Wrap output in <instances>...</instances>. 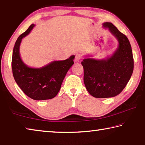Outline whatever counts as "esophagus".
Listing matches in <instances>:
<instances>
[{
    "instance_id": "esophagus-1",
    "label": "esophagus",
    "mask_w": 145,
    "mask_h": 145,
    "mask_svg": "<svg viewBox=\"0 0 145 145\" xmlns=\"http://www.w3.org/2000/svg\"><path fill=\"white\" fill-rule=\"evenodd\" d=\"M81 60V56L79 55H76L75 58V62H80Z\"/></svg>"
}]
</instances>
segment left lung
Wrapping results in <instances>:
<instances>
[{"instance_id":"obj_1","label":"left lung","mask_w":145,"mask_h":145,"mask_svg":"<svg viewBox=\"0 0 145 145\" xmlns=\"http://www.w3.org/2000/svg\"><path fill=\"white\" fill-rule=\"evenodd\" d=\"M103 25L117 39L118 47L110 57L103 59L86 58L81 63L85 86L90 94L96 98L120 94L129 82L134 68L131 46L127 37L111 22Z\"/></svg>"}]
</instances>
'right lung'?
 <instances>
[{
	"label": "right lung",
	"mask_w": 145,
	"mask_h": 145,
	"mask_svg": "<svg viewBox=\"0 0 145 145\" xmlns=\"http://www.w3.org/2000/svg\"><path fill=\"white\" fill-rule=\"evenodd\" d=\"M35 26L31 24L17 39L12 53V73L17 84L27 96L36 101L48 100L57 95L67 72L74 63L75 56L65 60L53 61L41 68L28 67L22 60L19 48L22 39Z\"/></svg>",
	"instance_id": "right-lung-1"
}]
</instances>
